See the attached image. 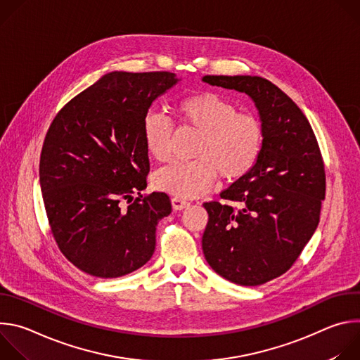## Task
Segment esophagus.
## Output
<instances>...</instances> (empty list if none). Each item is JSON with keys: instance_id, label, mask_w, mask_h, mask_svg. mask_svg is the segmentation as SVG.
Listing matches in <instances>:
<instances>
[{"instance_id": "1", "label": "esophagus", "mask_w": 360, "mask_h": 360, "mask_svg": "<svg viewBox=\"0 0 360 360\" xmlns=\"http://www.w3.org/2000/svg\"><path fill=\"white\" fill-rule=\"evenodd\" d=\"M171 202H172V208H174L175 211H182V210H185V208L189 207V202H186V200H184V199H181V198H176V196H174V198L171 199Z\"/></svg>"}]
</instances>
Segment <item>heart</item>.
<instances>
[{"label":"heart","mask_w":360,"mask_h":360,"mask_svg":"<svg viewBox=\"0 0 360 360\" xmlns=\"http://www.w3.org/2000/svg\"><path fill=\"white\" fill-rule=\"evenodd\" d=\"M179 122L199 131L192 161L172 162L153 175V185L176 198H196L208 191L217 174L225 181L246 175L264 146V128L258 118L238 112L236 105L215 92L185 96L175 104ZM146 150L157 161L171 157L172 122L158 111L142 120Z\"/></svg>","instance_id":"b5f03b06"}]
</instances>
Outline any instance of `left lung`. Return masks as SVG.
I'll return each mask as SVG.
<instances>
[{"instance_id": "left-lung-1", "label": "left lung", "mask_w": 360, "mask_h": 360, "mask_svg": "<svg viewBox=\"0 0 360 360\" xmlns=\"http://www.w3.org/2000/svg\"><path fill=\"white\" fill-rule=\"evenodd\" d=\"M202 81L246 94L264 128L258 161L221 193L242 208L205 202L210 219L202 236L205 259L218 275L258 286L285 274L318 228L326 189L319 145L300 108L271 81L250 75Z\"/></svg>"}]
</instances>
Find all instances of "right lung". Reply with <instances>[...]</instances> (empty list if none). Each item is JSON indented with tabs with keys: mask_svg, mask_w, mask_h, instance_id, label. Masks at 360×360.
Segmentation results:
<instances>
[{
	"mask_svg": "<svg viewBox=\"0 0 360 360\" xmlns=\"http://www.w3.org/2000/svg\"><path fill=\"white\" fill-rule=\"evenodd\" d=\"M179 81L165 71L105 74L72 98L46 132L39 185L51 232L88 275H128L155 250L157 225L172 207L164 192L141 195L149 172L142 120Z\"/></svg>",
	"mask_w": 360,
	"mask_h": 360,
	"instance_id": "add662e5",
	"label": "right lung"
}]
</instances>
